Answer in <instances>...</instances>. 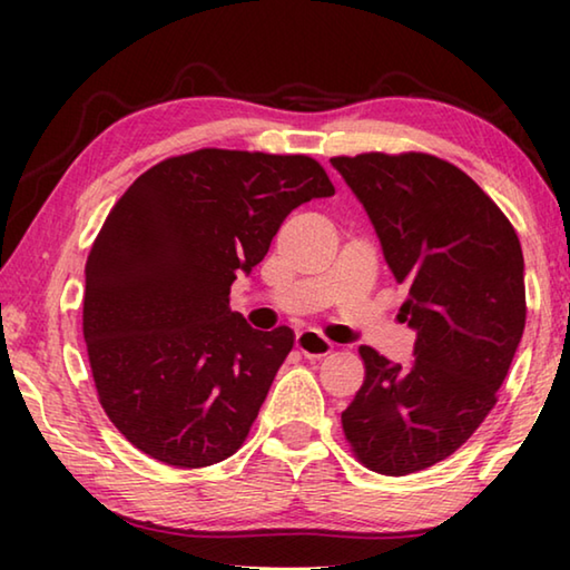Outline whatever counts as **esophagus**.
Segmentation results:
<instances>
[{"instance_id":"obj_1","label":"esophagus","mask_w":570,"mask_h":570,"mask_svg":"<svg viewBox=\"0 0 570 570\" xmlns=\"http://www.w3.org/2000/svg\"><path fill=\"white\" fill-rule=\"evenodd\" d=\"M296 350L304 356H326L332 352V342L314 330H304L296 334Z\"/></svg>"}]
</instances>
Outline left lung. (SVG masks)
Listing matches in <instances>:
<instances>
[{
	"label": "left lung",
	"instance_id": "left-lung-1",
	"mask_svg": "<svg viewBox=\"0 0 570 570\" xmlns=\"http://www.w3.org/2000/svg\"><path fill=\"white\" fill-rule=\"evenodd\" d=\"M332 166L407 286L400 322L417 332L410 364L360 346L364 384L342 428L364 468L410 475L450 458L495 407L525 330L523 250L503 210L448 160L362 153Z\"/></svg>",
	"mask_w": 570,
	"mask_h": 570
}]
</instances>
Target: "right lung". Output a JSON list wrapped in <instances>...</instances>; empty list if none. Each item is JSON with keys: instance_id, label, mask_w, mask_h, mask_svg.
Wrapping results in <instances>:
<instances>
[{"instance_id": "obj_1", "label": "right lung", "mask_w": 570, "mask_h": 570, "mask_svg": "<svg viewBox=\"0 0 570 570\" xmlns=\"http://www.w3.org/2000/svg\"><path fill=\"white\" fill-rule=\"evenodd\" d=\"M330 196L314 158L220 148L163 160L122 193L85 264L82 334L125 440L173 468L244 445L294 332L248 326L230 284L296 206Z\"/></svg>"}]
</instances>
